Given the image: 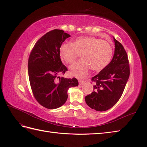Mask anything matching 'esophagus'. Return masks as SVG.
Wrapping results in <instances>:
<instances>
[{
    "label": "esophagus",
    "mask_w": 147,
    "mask_h": 147,
    "mask_svg": "<svg viewBox=\"0 0 147 147\" xmlns=\"http://www.w3.org/2000/svg\"><path fill=\"white\" fill-rule=\"evenodd\" d=\"M85 83H86V82H85L84 80H79V86H82V85H84Z\"/></svg>",
    "instance_id": "obj_1"
}]
</instances>
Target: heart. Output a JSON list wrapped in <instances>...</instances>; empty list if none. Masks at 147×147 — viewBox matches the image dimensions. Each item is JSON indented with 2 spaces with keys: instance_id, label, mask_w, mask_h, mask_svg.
<instances>
[{
  "instance_id": "b5f03b06",
  "label": "heart",
  "mask_w": 147,
  "mask_h": 147,
  "mask_svg": "<svg viewBox=\"0 0 147 147\" xmlns=\"http://www.w3.org/2000/svg\"><path fill=\"white\" fill-rule=\"evenodd\" d=\"M113 53L109 42L93 36H81L76 39L73 43L61 46L60 55L65 62L73 63L79 54L82 59L69 67L71 75L83 78L91 67L95 71H101L109 63Z\"/></svg>"
}]
</instances>
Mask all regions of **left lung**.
Returning <instances> with one entry per match:
<instances>
[{
    "mask_svg": "<svg viewBox=\"0 0 147 147\" xmlns=\"http://www.w3.org/2000/svg\"><path fill=\"white\" fill-rule=\"evenodd\" d=\"M113 38L115 42L113 58L106 67L92 78L93 92L86 96L87 105L97 111H106L115 105L129 77L126 52L120 42Z\"/></svg>",
    "mask_w": 147,
    "mask_h": 147,
    "instance_id": "8db88e82",
    "label": "left lung"
}]
</instances>
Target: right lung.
I'll return each instance as SVG.
<instances>
[{"instance_id":"obj_1","label":"right lung","mask_w":147,"mask_h":147,"mask_svg":"<svg viewBox=\"0 0 147 147\" xmlns=\"http://www.w3.org/2000/svg\"><path fill=\"white\" fill-rule=\"evenodd\" d=\"M70 35L62 30L46 33L34 46L28 61L30 87L36 100L41 106L54 109L63 105L68 90L78 86L76 78L60 77L68 70L60 56L61 44Z\"/></svg>"}]
</instances>
